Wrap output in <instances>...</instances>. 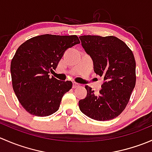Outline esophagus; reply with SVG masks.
<instances>
[{
	"instance_id": "1",
	"label": "esophagus",
	"mask_w": 152,
	"mask_h": 152,
	"mask_svg": "<svg viewBox=\"0 0 152 152\" xmlns=\"http://www.w3.org/2000/svg\"><path fill=\"white\" fill-rule=\"evenodd\" d=\"M80 85L79 83H76V82H73V88H76V87H79Z\"/></svg>"
}]
</instances>
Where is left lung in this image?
Segmentation results:
<instances>
[{
	"instance_id": "left-lung-1",
	"label": "left lung",
	"mask_w": 152,
	"mask_h": 152,
	"mask_svg": "<svg viewBox=\"0 0 152 152\" xmlns=\"http://www.w3.org/2000/svg\"><path fill=\"white\" fill-rule=\"evenodd\" d=\"M86 53L93 61L95 73L104 77L99 93L86 85L87 97L79 102L81 112L96 121L112 120L126 107L136 82L132 51L114 36L79 37Z\"/></svg>"
}]
</instances>
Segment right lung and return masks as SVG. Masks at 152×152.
<instances>
[{"label":"right lung","instance_id":"right-lung-1","mask_svg":"<svg viewBox=\"0 0 152 152\" xmlns=\"http://www.w3.org/2000/svg\"><path fill=\"white\" fill-rule=\"evenodd\" d=\"M79 43L76 35L43 34L20 45L11 62L12 87L28 113L45 117L59 110L64 94L73 84L50 78L48 73L56 68L67 48Z\"/></svg>","mask_w":152,"mask_h":152}]
</instances>
